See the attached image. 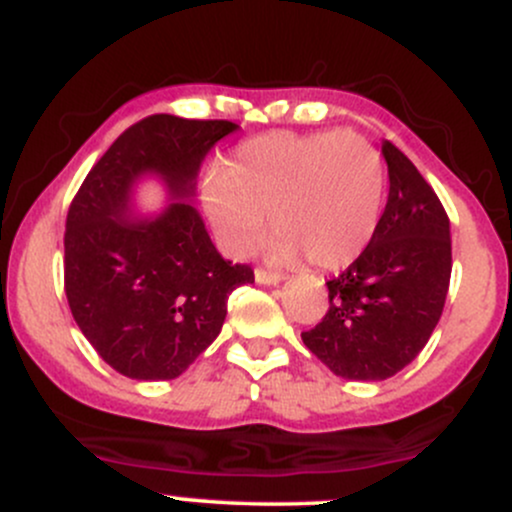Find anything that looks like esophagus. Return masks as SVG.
<instances>
[{"label": "esophagus", "instance_id": "obj_1", "mask_svg": "<svg viewBox=\"0 0 512 512\" xmlns=\"http://www.w3.org/2000/svg\"><path fill=\"white\" fill-rule=\"evenodd\" d=\"M281 279H284V276L276 274V272H267V269H255V281H257V284H262V286H276V284H281Z\"/></svg>", "mask_w": 512, "mask_h": 512}]
</instances>
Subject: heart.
Segmentation results:
<instances>
[{
	"label": "heart",
	"mask_w": 512,
	"mask_h": 512,
	"mask_svg": "<svg viewBox=\"0 0 512 512\" xmlns=\"http://www.w3.org/2000/svg\"><path fill=\"white\" fill-rule=\"evenodd\" d=\"M383 190V161L361 134L274 132L240 144L231 166L211 168L202 202L228 255H248L269 214L274 262L308 257L313 267L337 269L373 238Z\"/></svg>",
	"instance_id": "b5f03b06"
}]
</instances>
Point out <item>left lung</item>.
<instances>
[{"label": "left lung", "mask_w": 512, "mask_h": 512, "mask_svg": "<svg viewBox=\"0 0 512 512\" xmlns=\"http://www.w3.org/2000/svg\"><path fill=\"white\" fill-rule=\"evenodd\" d=\"M390 195L366 250L327 281L330 310L303 344L346 380L378 383L424 349L448 296L450 221L443 204L395 144L380 146Z\"/></svg>", "instance_id": "1"}]
</instances>
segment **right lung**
<instances>
[{
	"mask_svg": "<svg viewBox=\"0 0 512 512\" xmlns=\"http://www.w3.org/2000/svg\"><path fill=\"white\" fill-rule=\"evenodd\" d=\"M228 120L151 115L115 139L67 214L64 291L98 356L132 380H173L219 337L233 289L252 284L211 243L195 209L197 175ZM156 177L167 204L136 216V187Z\"/></svg>",
	"mask_w": 512,
	"mask_h": 512,
	"instance_id": "obj_1",
	"label": "right lung"
}]
</instances>
